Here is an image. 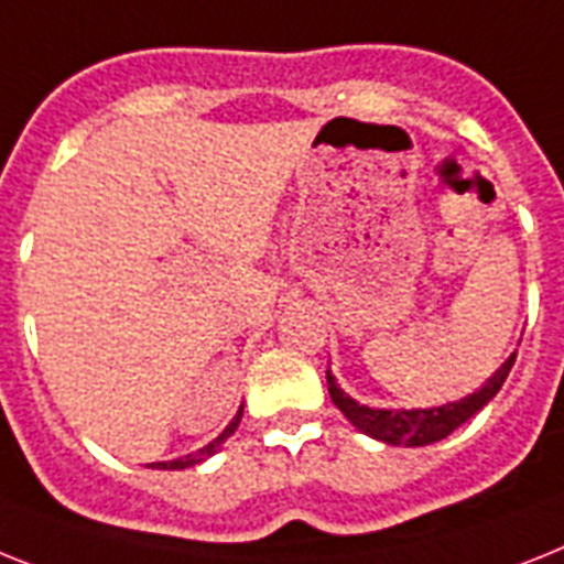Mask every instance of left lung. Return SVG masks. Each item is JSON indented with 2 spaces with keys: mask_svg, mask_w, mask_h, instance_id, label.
<instances>
[{
  "mask_svg": "<svg viewBox=\"0 0 564 564\" xmlns=\"http://www.w3.org/2000/svg\"><path fill=\"white\" fill-rule=\"evenodd\" d=\"M516 355L507 357V362L501 366L496 375L487 380V383L473 392L469 398H460L455 403H446V406H432V409H371L360 406L357 400L348 398L343 389L337 386L332 371H325L328 377V392H332L334 406L355 423L357 430L371 435V438L383 441V444L392 446H426L435 444V441L446 438L449 432H455L460 423H467L469 417L476 415L478 409H484L496 398V392L501 389V383L507 380L510 369H513Z\"/></svg>",
  "mask_w": 564,
  "mask_h": 564,
  "instance_id": "1",
  "label": "left lung"
}]
</instances>
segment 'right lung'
I'll return each instance as SVG.
<instances>
[{"label":"right lung","instance_id":"obj_1","mask_svg":"<svg viewBox=\"0 0 564 564\" xmlns=\"http://www.w3.org/2000/svg\"><path fill=\"white\" fill-rule=\"evenodd\" d=\"M239 421H241V409H239V412H236V417H232V421H230V426H227V430L221 432V435H218L216 441H209L207 446H202L198 453L184 455V458H178V460H158V464H152V469H184V467H193V464H198V460L209 458V455L218 453V449H221V444H225V441L230 438L232 432H236Z\"/></svg>","mask_w":564,"mask_h":564}]
</instances>
